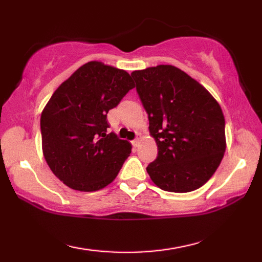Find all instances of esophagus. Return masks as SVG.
I'll return each instance as SVG.
<instances>
[{"mask_svg":"<svg viewBox=\"0 0 262 262\" xmlns=\"http://www.w3.org/2000/svg\"><path fill=\"white\" fill-rule=\"evenodd\" d=\"M140 142H141V140L139 139V137H137V139H135V140H133V141H132V144H133V145H134V147L136 148V147H139Z\"/></svg>","mask_w":262,"mask_h":262,"instance_id":"1","label":"esophagus"}]
</instances>
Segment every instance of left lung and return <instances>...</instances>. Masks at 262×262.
<instances>
[{
	"label": "left lung",
	"mask_w": 262,
	"mask_h": 262,
	"mask_svg": "<svg viewBox=\"0 0 262 262\" xmlns=\"http://www.w3.org/2000/svg\"><path fill=\"white\" fill-rule=\"evenodd\" d=\"M132 77L158 148L157 158L147 167L152 183L174 193L200 188L215 173L227 148L220 104L174 66L135 70Z\"/></svg>",
	"instance_id": "1"
}]
</instances>
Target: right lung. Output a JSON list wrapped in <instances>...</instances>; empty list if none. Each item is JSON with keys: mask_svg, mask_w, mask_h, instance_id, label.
<instances>
[{"mask_svg": "<svg viewBox=\"0 0 262 262\" xmlns=\"http://www.w3.org/2000/svg\"><path fill=\"white\" fill-rule=\"evenodd\" d=\"M134 86L126 70L90 61L52 95L40 118L42 154L68 187L96 192L117 178L132 144L107 134L106 117Z\"/></svg>", "mask_w": 262, "mask_h": 262, "instance_id": "obj_1", "label": "right lung"}]
</instances>
